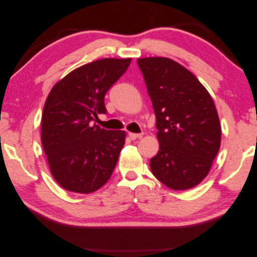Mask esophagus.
<instances>
[{"label":"esophagus","mask_w":257,"mask_h":257,"mask_svg":"<svg viewBox=\"0 0 257 257\" xmlns=\"http://www.w3.org/2000/svg\"><path fill=\"white\" fill-rule=\"evenodd\" d=\"M128 136H130V138L132 139V141H135V139H137V138H142V137H143V134H136V133H128Z\"/></svg>","instance_id":"esophagus-1"}]
</instances>
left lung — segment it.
<instances>
[{
  "label": "left lung",
  "mask_w": 257,
  "mask_h": 257,
  "mask_svg": "<svg viewBox=\"0 0 257 257\" xmlns=\"http://www.w3.org/2000/svg\"><path fill=\"white\" fill-rule=\"evenodd\" d=\"M157 119L160 150L150 160L155 178L188 190L208 175L221 145L213 100L190 71L168 58L138 59Z\"/></svg>",
  "instance_id": "1"
}]
</instances>
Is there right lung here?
Returning a JSON list of instances; mask_svg holds the SVG:
<instances>
[{"label": "right lung", "mask_w": 257, "mask_h": 257, "mask_svg": "<svg viewBox=\"0 0 257 257\" xmlns=\"http://www.w3.org/2000/svg\"><path fill=\"white\" fill-rule=\"evenodd\" d=\"M131 59H103L76 68L51 89L42 116L50 172L67 191L89 194L109 180L125 143L124 131L92 124L106 113L104 97Z\"/></svg>", "instance_id": "1"}]
</instances>
